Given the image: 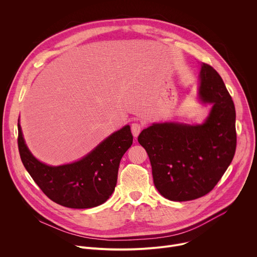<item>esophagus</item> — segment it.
I'll list each match as a JSON object with an SVG mask.
<instances>
[{
    "mask_svg": "<svg viewBox=\"0 0 257 257\" xmlns=\"http://www.w3.org/2000/svg\"><path fill=\"white\" fill-rule=\"evenodd\" d=\"M141 130H142V125L140 123H137V122L132 123L131 131H132V134L134 137H137L139 135V133L141 132Z\"/></svg>",
    "mask_w": 257,
    "mask_h": 257,
    "instance_id": "34e87169",
    "label": "esophagus"
}]
</instances>
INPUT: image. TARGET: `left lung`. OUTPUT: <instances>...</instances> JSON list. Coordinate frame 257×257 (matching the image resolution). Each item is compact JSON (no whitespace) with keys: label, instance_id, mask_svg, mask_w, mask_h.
I'll list each match as a JSON object with an SVG mask.
<instances>
[{"label":"left lung","instance_id":"1","mask_svg":"<svg viewBox=\"0 0 257 257\" xmlns=\"http://www.w3.org/2000/svg\"><path fill=\"white\" fill-rule=\"evenodd\" d=\"M198 98L212 104L202 124L154 123L138 136L149 155L156 188L173 201L193 200L211 191L236 151L234 102L222 77L204 63Z\"/></svg>","mask_w":257,"mask_h":257}]
</instances>
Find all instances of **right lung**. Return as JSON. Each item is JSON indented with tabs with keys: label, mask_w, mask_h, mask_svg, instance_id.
<instances>
[{
	"label": "right lung",
	"mask_w": 257,
	"mask_h": 257,
	"mask_svg": "<svg viewBox=\"0 0 257 257\" xmlns=\"http://www.w3.org/2000/svg\"><path fill=\"white\" fill-rule=\"evenodd\" d=\"M132 142L130 126L126 125L81 160L49 166L30 153L18 120V149L26 171L51 200L70 208H91L109 198L117 184L121 159Z\"/></svg>",
	"instance_id": "right-lung-1"
}]
</instances>
